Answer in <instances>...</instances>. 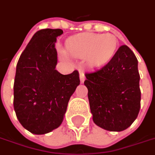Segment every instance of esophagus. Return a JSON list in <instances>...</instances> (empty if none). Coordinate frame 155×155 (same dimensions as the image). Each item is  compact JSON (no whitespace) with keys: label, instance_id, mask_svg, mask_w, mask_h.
Instances as JSON below:
<instances>
[{"label":"esophagus","instance_id":"34e87169","mask_svg":"<svg viewBox=\"0 0 155 155\" xmlns=\"http://www.w3.org/2000/svg\"><path fill=\"white\" fill-rule=\"evenodd\" d=\"M80 79H81V83H84V80H85V77H84V74L83 72H81V73H80Z\"/></svg>","mask_w":155,"mask_h":155}]
</instances>
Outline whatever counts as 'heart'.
Returning a JSON list of instances; mask_svg holds the SVG:
<instances>
[{"label":"heart","mask_w":155,"mask_h":155,"mask_svg":"<svg viewBox=\"0 0 155 155\" xmlns=\"http://www.w3.org/2000/svg\"><path fill=\"white\" fill-rule=\"evenodd\" d=\"M116 38L113 35H83L68 41L71 54L79 58L86 57L91 64H100L113 54L116 48Z\"/></svg>","instance_id":"heart-1"}]
</instances>
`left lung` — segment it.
I'll use <instances>...</instances> for the list:
<instances>
[{
  "mask_svg": "<svg viewBox=\"0 0 155 155\" xmlns=\"http://www.w3.org/2000/svg\"><path fill=\"white\" fill-rule=\"evenodd\" d=\"M94 123L109 131H123L136 120L141 92L138 60L127 45L99 70L85 74Z\"/></svg>",
  "mask_w": 155,
  "mask_h": 155,
  "instance_id": "8db88e82",
  "label": "left lung"
}]
</instances>
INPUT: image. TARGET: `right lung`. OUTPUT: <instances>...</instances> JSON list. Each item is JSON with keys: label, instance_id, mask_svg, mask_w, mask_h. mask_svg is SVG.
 <instances>
[{"label": "right lung", "instance_id": "right-lung-1", "mask_svg": "<svg viewBox=\"0 0 155 155\" xmlns=\"http://www.w3.org/2000/svg\"><path fill=\"white\" fill-rule=\"evenodd\" d=\"M61 29H43L32 36L16 65L14 110L19 122L35 134L60 126L68 102L80 84L79 72L62 74L55 70L56 37Z\"/></svg>", "mask_w": 155, "mask_h": 155}]
</instances>
